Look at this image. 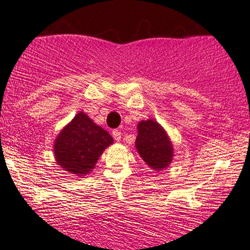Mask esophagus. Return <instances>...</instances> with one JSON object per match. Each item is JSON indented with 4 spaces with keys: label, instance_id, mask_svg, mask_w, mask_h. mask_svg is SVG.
<instances>
[{
    "label": "esophagus",
    "instance_id": "1",
    "mask_svg": "<svg viewBox=\"0 0 250 250\" xmlns=\"http://www.w3.org/2000/svg\"><path fill=\"white\" fill-rule=\"evenodd\" d=\"M112 136L116 142H120V140H121V137H122V134H121V131L118 130V129H114V130L112 131Z\"/></svg>",
    "mask_w": 250,
    "mask_h": 250
}]
</instances>
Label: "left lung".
<instances>
[{
  "label": "left lung",
  "instance_id": "8db88e82",
  "mask_svg": "<svg viewBox=\"0 0 250 250\" xmlns=\"http://www.w3.org/2000/svg\"><path fill=\"white\" fill-rule=\"evenodd\" d=\"M135 144L142 159L156 170L168 167L173 160V145L162 125L146 120L138 123Z\"/></svg>",
  "mask_w": 250,
  "mask_h": 250
}]
</instances>
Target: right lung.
Listing matches in <instances>:
<instances>
[{
    "label": "right lung",
    "instance_id": "right-lung-1",
    "mask_svg": "<svg viewBox=\"0 0 250 250\" xmlns=\"http://www.w3.org/2000/svg\"><path fill=\"white\" fill-rule=\"evenodd\" d=\"M113 138L105 129L80 112L65 125L54 143L55 159L67 172L77 176L90 173Z\"/></svg>",
    "mask_w": 250,
    "mask_h": 250
}]
</instances>
